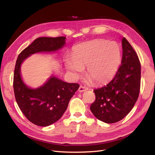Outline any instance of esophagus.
Instances as JSON below:
<instances>
[{"mask_svg": "<svg viewBox=\"0 0 155 155\" xmlns=\"http://www.w3.org/2000/svg\"><path fill=\"white\" fill-rule=\"evenodd\" d=\"M88 90V88L86 87H84V86H80V87L78 88V91L79 92H84V91H86Z\"/></svg>", "mask_w": 155, "mask_h": 155, "instance_id": "obj_1", "label": "esophagus"}]
</instances>
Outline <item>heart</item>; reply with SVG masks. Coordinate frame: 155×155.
I'll return each mask as SVG.
<instances>
[{
	"label": "heart",
	"mask_w": 155,
	"mask_h": 155,
	"mask_svg": "<svg viewBox=\"0 0 155 155\" xmlns=\"http://www.w3.org/2000/svg\"><path fill=\"white\" fill-rule=\"evenodd\" d=\"M72 60H67V70L77 75L87 67L86 75L94 83H103L113 78L121 61L120 48L116 42L97 40L76 47Z\"/></svg>",
	"instance_id": "b5f03b06"
}]
</instances>
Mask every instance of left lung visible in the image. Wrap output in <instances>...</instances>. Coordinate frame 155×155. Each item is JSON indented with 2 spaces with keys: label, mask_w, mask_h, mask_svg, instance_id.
Here are the masks:
<instances>
[{
  "label": "left lung",
  "mask_w": 155,
  "mask_h": 155,
  "mask_svg": "<svg viewBox=\"0 0 155 155\" xmlns=\"http://www.w3.org/2000/svg\"><path fill=\"white\" fill-rule=\"evenodd\" d=\"M122 46L123 57L116 74L107 85L94 90L96 98L90 107L95 117L108 124L120 121L130 113L140 92L139 58L124 37Z\"/></svg>",
  "instance_id": "1"
}]
</instances>
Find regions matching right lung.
<instances>
[{
    "instance_id": "right-lung-1",
    "label": "right lung",
    "mask_w": 155,
    "mask_h": 155,
    "mask_svg": "<svg viewBox=\"0 0 155 155\" xmlns=\"http://www.w3.org/2000/svg\"><path fill=\"white\" fill-rule=\"evenodd\" d=\"M65 39L38 38L19 54L16 62L13 79L15 99L26 118L38 126L47 127L60 119L79 84L66 83L52 76L42 87L32 89L22 81L21 65L32 54L58 51L65 45Z\"/></svg>"
}]
</instances>
